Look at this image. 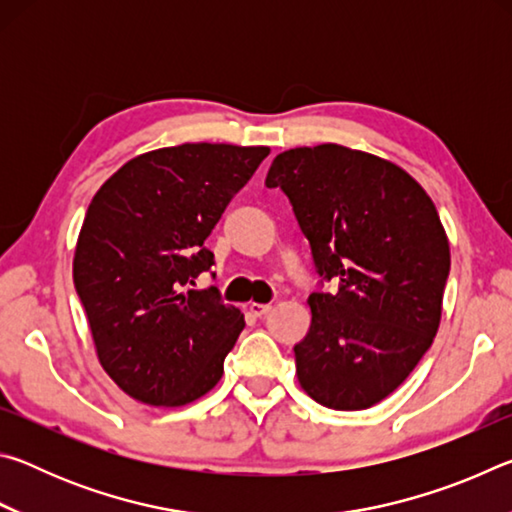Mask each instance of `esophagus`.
Segmentation results:
<instances>
[{
  "mask_svg": "<svg viewBox=\"0 0 512 512\" xmlns=\"http://www.w3.org/2000/svg\"><path fill=\"white\" fill-rule=\"evenodd\" d=\"M250 314L253 316H257V318H262V316H266L268 311H271V305H259V302H250Z\"/></svg>",
  "mask_w": 512,
  "mask_h": 512,
  "instance_id": "esophagus-1",
  "label": "esophagus"
}]
</instances>
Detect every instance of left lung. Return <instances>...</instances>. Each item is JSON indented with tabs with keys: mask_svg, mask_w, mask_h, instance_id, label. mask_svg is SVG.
<instances>
[{
	"mask_svg": "<svg viewBox=\"0 0 512 512\" xmlns=\"http://www.w3.org/2000/svg\"><path fill=\"white\" fill-rule=\"evenodd\" d=\"M280 187L307 237L320 282L296 352L318 404L361 411L391 395L431 348L443 314L449 241L436 205L397 164L339 144L277 155Z\"/></svg>",
	"mask_w": 512,
	"mask_h": 512,
	"instance_id": "left-lung-1",
	"label": "left lung"
}]
</instances>
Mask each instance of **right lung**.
<instances>
[{"label":"right lung","mask_w":512,"mask_h":512,"mask_svg":"<svg viewBox=\"0 0 512 512\" xmlns=\"http://www.w3.org/2000/svg\"><path fill=\"white\" fill-rule=\"evenodd\" d=\"M268 146L180 144L137 155L101 185L74 253V287L110 379L151 406H183L219 384L244 314L219 289L205 248Z\"/></svg>","instance_id":"right-lung-1"}]
</instances>
